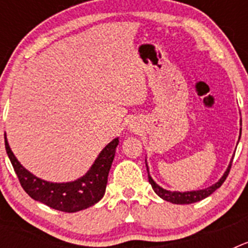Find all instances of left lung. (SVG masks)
Listing matches in <instances>:
<instances>
[{"label": "left lung", "instance_id": "obj_1", "mask_svg": "<svg viewBox=\"0 0 248 248\" xmlns=\"http://www.w3.org/2000/svg\"><path fill=\"white\" fill-rule=\"evenodd\" d=\"M231 166H232V159L231 161H230V165L229 168H227L226 171H225V174H223L220 180H218L216 184H214V185L209 186V187H206V189H202V190H196V191H185V192L170 191V190H165L163 189V187H160V186L157 185L153 179H151L150 175H149L148 165H146V170H148L149 183L151 184V187H153V190H154L155 194H156L157 196H160L163 200L169 201V202H171V203H177V205H187V203H194V202H198V201L203 200V199H206L207 196H210L212 192L216 191V190H217L218 187L225 183L226 177L229 176Z\"/></svg>", "mask_w": 248, "mask_h": 248}]
</instances>
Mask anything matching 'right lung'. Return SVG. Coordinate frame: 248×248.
I'll list each match as a JSON object with an SVG mask.
<instances>
[{
  "label": "right lung",
  "instance_id": "obj_1",
  "mask_svg": "<svg viewBox=\"0 0 248 248\" xmlns=\"http://www.w3.org/2000/svg\"><path fill=\"white\" fill-rule=\"evenodd\" d=\"M119 139L115 138L105 146L87 174L71 183H49L34 176L16 159L4 137V146L19 184L33 200L63 212L88 209L104 196L108 174Z\"/></svg>",
  "mask_w": 248,
  "mask_h": 248
}]
</instances>
